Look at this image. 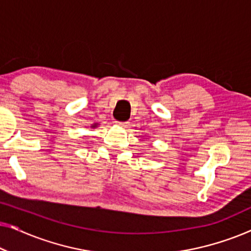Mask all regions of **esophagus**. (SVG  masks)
<instances>
[{"label": "esophagus", "instance_id": "34e87169", "mask_svg": "<svg viewBox=\"0 0 251 251\" xmlns=\"http://www.w3.org/2000/svg\"><path fill=\"white\" fill-rule=\"evenodd\" d=\"M116 125H118L119 126H121V128H128L129 123L128 122H119V121H116Z\"/></svg>", "mask_w": 251, "mask_h": 251}]
</instances>
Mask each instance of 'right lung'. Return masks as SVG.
Listing matches in <instances>:
<instances>
[{
  "mask_svg": "<svg viewBox=\"0 0 251 251\" xmlns=\"http://www.w3.org/2000/svg\"><path fill=\"white\" fill-rule=\"evenodd\" d=\"M98 126V123H95V125L91 126V128H96V126Z\"/></svg>",
  "mask_w": 251,
  "mask_h": 251,
  "instance_id": "1",
  "label": "right lung"
}]
</instances>
